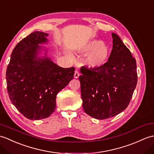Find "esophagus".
<instances>
[{
	"label": "esophagus",
	"mask_w": 154,
	"mask_h": 154,
	"mask_svg": "<svg viewBox=\"0 0 154 154\" xmlns=\"http://www.w3.org/2000/svg\"><path fill=\"white\" fill-rule=\"evenodd\" d=\"M79 77V71L77 70H75L74 73V78L77 79Z\"/></svg>",
	"instance_id": "obj_1"
}]
</instances>
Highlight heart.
Segmentation results:
<instances>
[{"mask_svg":"<svg viewBox=\"0 0 154 154\" xmlns=\"http://www.w3.org/2000/svg\"><path fill=\"white\" fill-rule=\"evenodd\" d=\"M81 51L84 54H88L85 59V63L92 69H98L104 66L109 57L108 47L100 40L88 42L82 48Z\"/></svg>","mask_w":154,"mask_h":154,"instance_id":"1","label":"heart"}]
</instances>
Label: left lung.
Instances as JSON below:
<instances>
[{
	"mask_svg": "<svg viewBox=\"0 0 154 154\" xmlns=\"http://www.w3.org/2000/svg\"><path fill=\"white\" fill-rule=\"evenodd\" d=\"M108 61L98 69L82 67L79 79L83 108L97 119L116 116L125 109L137 84L136 60L119 37L112 33Z\"/></svg>",
	"mask_w": 154,
	"mask_h": 154,
	"instance_id": "obj_1",
	"label": "left lung"
}]
</instances>
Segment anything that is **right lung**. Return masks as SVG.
<instances>
[{
	"mask_svg": "<svg viewBox=\"0 0 154 154\" xmlns=\"http://www.w3.org/2000/svg\"><path fill=\"white\" fill-rule=\"evenodd\" d=\"M48 34L35 31L14 48L6 79L9 98L23 116L31 120L49 117L56 108V95L73 79L75 68H63L47 56ZM42 49L44 57L39 56Z\"/></svg>",
	"mask_w": 154,
	"mask_h": 154,
	"instance_id": "right-lung-1",
	"label": "right lung"
}]
</instances>
